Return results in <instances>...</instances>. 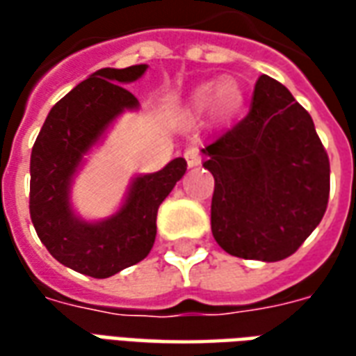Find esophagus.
I'll list each match as a JSON object with an SVG mask.
<instances>
[{
	"instance_id": "esophagus-1",
	"label": "esophagus",
	"mask_w": 356,
	"mask_h": 356,
	"mask_svg": "<svg viewBox=\"0 0 356 356\" xmlns=\"http://www.w3.org/2000/svg\"><path fill=\"white\" fill-rule=\"evenodd\" d=\"M185 158H186V163H188V168H194V165H198L202 160L200 150H198L196 147L188 148V150L185 152Z\"/></svg>"
}]
</instances>
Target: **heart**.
<instances>
[{
    "mask_svg": "<svg viewBox=\"0 0 356 356\" xmlns=\"http://www.w3.org/2000/svg\"><path fill=\"white\" fill-rule=\"evenodd\" d=\"M244 95L242 89L234 80L225 78L217 83H202L200 88L194 89L191 95V110L194 114H200L209 106V116L216 122L231 120L242 106Z\"/></svg>",
    "mask_w": 356,
    "mask_h": 356,
    "instance_id": "heart-1",
    "label": "heart"
}]
</instances>
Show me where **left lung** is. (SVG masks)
Instances as JSON below:
<instances>
[{"label": "left lung", "instance_id": "obj_1", "mask_svg": "<svg viewBox=\"0 0 356 356\" xmlns=\"http://www.w3.org/2000/svg\"><path fill=\"white\" fill-rule=\"evenodd\" d=\"M202 154L216 179L211 232L227 254L280 261L321 223L328 154L313 118L282 83L259 76L248 116L208 140Z\"/></svg>", "mask_w": 356, "mask_h": 356}]
</instances>
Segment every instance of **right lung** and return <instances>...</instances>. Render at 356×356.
<instances>
[{
    "label": "right lung",
    "mask_w": 356,
    "mask_h": 356,
    "mask_svg": "<svg viewBox=\"0 0 356 356\" xmlns=\"http://www.w3.org/2000/svg\"><path fill=\"white\" fill-rule=\"evenodd\" d=\"M147 68L91 74L51 108L32 148L30 217L35 232L58 263L93 278H108L150 254L158 208L186 171L185 158H175L163 170L133 177L122 206L101 221H88L72 208V183L89 152L125 110H139L124 86Z\"/></svg>",
    "instance_id": "add662e5"
}]
</instances>
